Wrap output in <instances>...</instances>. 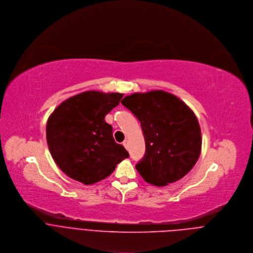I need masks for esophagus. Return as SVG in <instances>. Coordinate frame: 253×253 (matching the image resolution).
Here are the masks:
<instances>
[{
	"label": "esophagus",
	"mask_w": 253,
	"mask_h": 253,
	"mask_svg": "<svg viewBox=\"0 0 253 253\" xmlns=\"http://www.w3.org/2000/svg\"><path fill=\"white\" fill-rule=\"evenodd\" d=\"M123 145H124L126 148H127V147H128V140L126 139V140L123 142Z\"/></svg>",
	"instance_id": "34e87169"
}]
</instances>
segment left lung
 <instances>
[{
	"label": "left lung",
	"instance_id": "8db88e82",
	"mask_svg": "<svg viewBox=\"0 0 253 253\" xmlns=\"http://www.w3.org/2000/svg\"><path fill=\"white\" fill-rule=\"evenodd\" d=\"M122 104L140 122L145 155L135 166L141 177L165 186L186 175L201 151V130L191 109L176 95L157 89L126 95Z\"/></svg>",
	"mask_w": 253,
	"mask_h": 253
}]
</instances>
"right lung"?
Wrapping results in <instances>:
<instances>
[{
    "mask_svg": "<svg viewBox=\"0 0 253 253\" xmlns=\"http://www.w3.org/2000/svg\"><path fill=\"white\" fill-rule=\"evenodd\" d=\"M124 93L86 90L67 98L50 114L46 142L55 163L69 177L85 185L108 177L128 158L115 141L105 117Z\"/></svg>",
    "mask_w": 253,
    "mask_h": 253,
    "instance_id": "add662e5",
    "label": "right lung"
}]
</instances>
